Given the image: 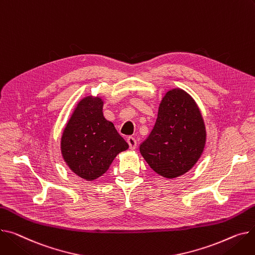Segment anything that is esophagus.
Segmentation results:
<instances>
[{
    "label": "esophagus",
    "instance_id": "1",
    "mask_svg": "<svg viewBox=\"0 0 255 255\" xmlns=\"http://www.w3.org/2000/svg\"><path fill=\"white\" fill-rule=\"evenodd\" d=\"M127 142H128L129 147H130L131 149H135V148H136V146H137V141H136V139H135L134 137L129 136V137L127 138Z\"/></svg>",
    "mask_w": 255,
    "mask_h": 255
}]
</instances>
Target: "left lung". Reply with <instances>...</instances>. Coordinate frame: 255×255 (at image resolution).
Wrapping results in <instances>:
<instances>
[{
    "instance_id": "8db88e82",
    "label": "left lung",
    "mask_w": 255,
    "mask_h": 255,
    "mask_svg": "<svg viewBox=\"0 0 255 255\" xmlns=\"http://www.w3.org/2000/svg\"><path fill=\"white\" fill-rule=\"evenodd\" d=\"M206 143V128L194 98L174 88L162 98L158 117L139 150L159 175L172 179L183 175L201 158Z\"/></svg>"
}]
</instances>
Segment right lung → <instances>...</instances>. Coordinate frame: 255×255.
I'll return each mask as SVG.
<instances>
[{"instance_id": "obj_1", "label": "right lung", "mask_w": 255, "mask_h": 255, "mask_svg": "<svg viewBox=\"0 0 255 255\" xmlns=\"http://www.w3.org/2000/svg\"><path fill=\"white\" fill-rule=\"evenodd\" d=\"M99 96L82 98L62 132L61 155L71 170L92 181L105 174L114 159L129 145L104 117Z\"/></svg>"}]
</instances>
